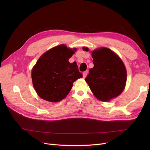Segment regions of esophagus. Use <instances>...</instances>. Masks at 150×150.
<instances>
[{
	"instance_id": "1",
	"label": "esophagus",
	"mask_w": 150,
	"mask_h": 150,
	"mask_svg": "<svg viewBox=\"0 0 150 150\" xmlns=\"http://www.w3.org/2000/svg\"><path fill=\"white\" fill-rule=\"evenodd\" d=\"M82 74H83V77H84V78H85L86 77V75H87V74H88V71H84V72H83V73H82Z\"/></svg>"
}]
</instances>
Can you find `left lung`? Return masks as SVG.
I'll use <instances>...</instances> for the list:
<instances>
[{"label": "left lung", "instance_id": "1", "mask_svg": "<svg viewBox=\"0 0 150 150\" xmlns=\"http://www.w3.org/2000/svg\"><path fill=\"white\" fill-rule=\"evenodd\" d=\"M88 51V47H83ZM94 67L86 77L92 93L98 99L108 102L123 91L126 82V69L117 54L106 47L91 53Z\"/></svg>", "mask_w": 150, "mask_h": 150}]
</instances>
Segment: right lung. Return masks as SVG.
Returning <instances> with one entry per match:
<instances>
[{"mask_svg":"<svg viewBox=\"0 0 150 150\" xmlns=\"http://www.w3.org/2000/svg\"><path fill=\"white\" fill-rule=\"evenodd\" d=\"M75 51L61 44L47 51L37 60L31 78L39 97L49 102H59L69 93L73 82L82 77L77 63L68 61Z\"/></svg>","mask_w":150,"mask_h":150,"instance_id":"add662e5","label":"right lung"}]
</instances>
